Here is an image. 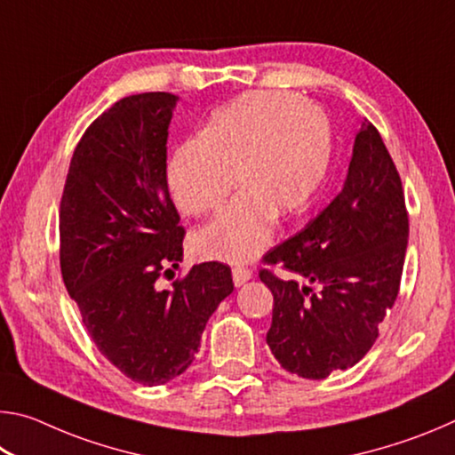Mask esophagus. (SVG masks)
Instances as JSON below:
<instances>
[{
	"mask_svg": "<svg viewBox=\"0 0 455 455\" xmlns=\"http://www.w3.org/2000/svg\"><path fill=\"white\" fill-rule=\"evenodd\" d=\"M251 268H246V267H235L233 268V281H235V284L236 287H241V284H244L246 281L251 279Z\"/></svg>",
	"mask_w": 455,
	"mask_h": 455,
	"instance_id": "1",
	"label": "esophagus"
}]
</instances>
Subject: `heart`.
<instances>
[{"mask_svg":"<svg viewBox=\"0 0 455 455\" xmlns=\"http://www.w3.org/2000/svg\"><path fill=\"white\" fill-rule=\"evenodd\" d=\"M331 128L319 108L281 92H246L176 148L166 184L179 211L206 217L238 187L225 211L195 236L200 257L246 263L273 241L276 219L307 211L325 182Z\"/></svg>","mask_w":455,"mask_h":455,"instance_id":"b5f03b06","label":"heart"}]
</instances>
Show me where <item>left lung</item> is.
<instances>
[{"label": "left lung", "instance_id": "left-lung-1", "mask_svg": "<svg viewBox=\"0 0 455 455\" xmlns=\"http://www.w3.org/2000/svg\"><path fill=\"white\" fill-rule=\"evenodd\" d=\"M410 235L399 172L371 122L361 124L343 190L301 233L263 257L273 292L267 343L283 369L325 379L365 357L394 307Z\"/></svg>", "mask_w": 455, "mask_h": 455}]
</instances>
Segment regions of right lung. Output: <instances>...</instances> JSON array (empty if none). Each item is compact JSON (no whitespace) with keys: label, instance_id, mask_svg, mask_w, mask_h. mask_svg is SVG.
Masks as SVG:
<instances>
[{"label":"right lung","instance_id":"right-lung-1","mask_svg":"<svg viewBox=\"0 0 455 455\" xmlns=\"http://www.w3.org/2000/svg\"><path fill=\"white\" fill-rule=\"evenodd\" d=\"M174 94L118 100L76 146L60 200L64 284L98 351L132 381L187 371L222 299L230 267L200 263L160 289L182 260L184 228L166 184Z\"/></svg>","mask_w":455,"mask_h":455}]
</instances>
